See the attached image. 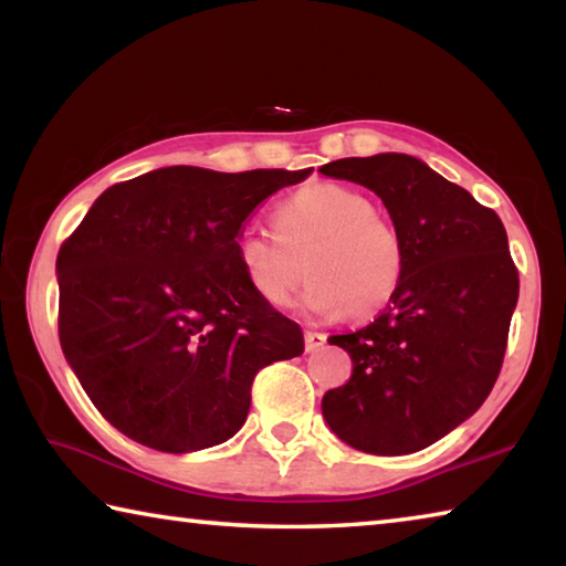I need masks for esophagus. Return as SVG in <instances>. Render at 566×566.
<instances>
[{"label": "esophagus", "instance_id": "1", "mask_svg": "<svg viewBox=\"0 0 566 566\" xmlns=\"http://www.w3.org/2000/svg\"><path fill=\"white\" fill-rule=\"evenodd\" d=\"M324 342H327V334H322L317 329H306L304 332V347H306V352H317Z\"/></svg>", "mask_w": 566, "mask_h": 566}]
</instances>
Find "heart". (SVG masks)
<instances>
[{"label":"heart","mask_w":566,"mask_h":566,"mask_svg":"<svg viewBox=\"0 0 566 566\" xmlns=\"http://www.w3.org/2000/svg\"><path fill=\"white\" fill-rule=\"evenodd\" d=\"M272 229H244L234 254L252 292L276 310L292 302L304 272V304L317 314L377 317L401 290L407 239L359 189L304 185L274 207Z\"/></svg>","instance_id":"1"}]
</instances>
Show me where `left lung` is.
<instances>
[{
    "label": "left lung",
    "instance_id": "left-lung-1",
    "mask_svg": "<svg viewBox=\"0 0 566 566\" xmlns=\"http://www.w3.org/2000/svg\"><path fill=\"white\" fill-rule=\"evenodd\" d=\"M322 175L367 187L407 239V274L367 327L332 334L352 357L322 415L367 454H411L482 407L500 377L520 272L502 219L409 155L349 157Z\"/></svg>",
    "mask_w": 566,
    "mask_h": 566
}]
</instances>
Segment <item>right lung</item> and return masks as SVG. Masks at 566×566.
I'll return each instance as SVG.
<instances>
[{"mask_svg":"<svg viewBox=\"0 0 566 566\" xmlns=\"http://www.w3.org/2000/svg\"><path fill=\"white\" fill-rule=\"evenodd\" d=\"M312 169L165 167L109 187L56 254L60 342L102 417L185 454L242 429L252 381L300 357V324L262 302L234 242Z\"/></svg>","mask_w":566,"mask_h":566,"instance_id":"add662e5","label":"right lung"}]
</instances>
